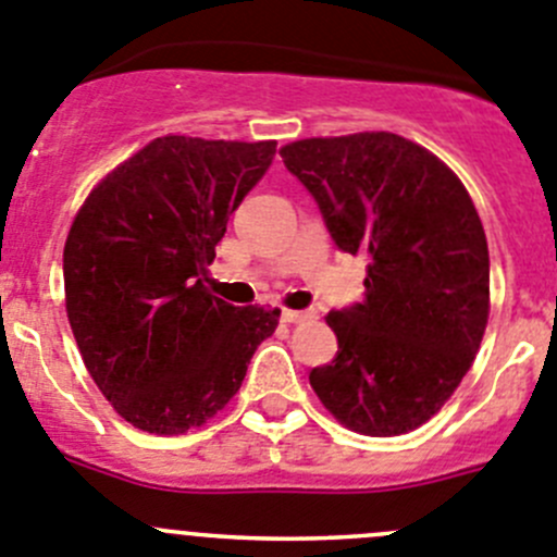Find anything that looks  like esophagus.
Listing matches in <instances>:
<instances>
[{
  "label": "esophagus",
  "instance_id": "34e87169",
  "mask_svg": "<svg viewBox=\"0 0 557 557\" xmlns=\"http://www.w3.org/2000/svg\"><path fill=\"white\" fill-rule=\"evenodd\" d=\"M280 319H283L285 324H302V321L313 319V313H308V310H283Z\"/></svg>",
  "mask_w": 557,
  "mask_h": 557
}]
</instances>
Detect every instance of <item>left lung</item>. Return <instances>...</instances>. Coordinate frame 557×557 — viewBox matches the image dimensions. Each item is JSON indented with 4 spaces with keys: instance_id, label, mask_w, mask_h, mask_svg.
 Wrapping results in <instances>:
<instances>
[{
    "instance_id": "left-lung-1",
    "label": "left lung",
    "mask_w": 557,
    "mask_h": 557,
    "mask_svg": "<svg viewBox=\"0 0 557 557\" xmlns=\"http://www.w3.org/2000/svg\"><path fill=\"white\" fill-rule=\"evenodd\" d=\"M332 242L368 255L366 299L332 310L330 366L310 387L346 429L396 436L434 418L470 371L490 319V247L454 170L389 132L280 150Z\"/></svg>"
}]
</instances>
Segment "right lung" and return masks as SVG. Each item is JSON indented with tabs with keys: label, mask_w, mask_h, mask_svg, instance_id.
<instances>
[{
	"label": "right lung",
	"mask_w": 557,
	"mask_h": 557,
	"mask_svg": "<svg viewBox=\"0 0 557 557\" xmlns=\"http://www.w3.org/2000/svg\"><path fill=\"white\" fill-rule=\"evenodd\" d=\"M277 143L159 137L79 208L65 252V310L92 382L148 434H184L238 393L280 310L208 294V263Z\"/></svg>",
	"instance_id": "add662e5"
}]
</instances>
